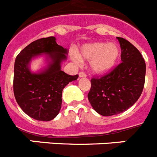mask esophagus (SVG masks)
I'll return each instance as SVG.
<instances>
[{
	"mask_svg": "<svg viewBox=\"0 0 157 157\" xmlns=\"http://www.w3.org/2000/svg\"><path fill=\"white\" fill-rule=\"evenodd\" d=\"M79 77L80 78H84V77H86V74L84 72H80L79 73Z\"/></svg>",
	"mask_w": 157,
	"mask_h": 157,
	"instance_id": "1",
	"label": "esophagus"
}]
</instances>
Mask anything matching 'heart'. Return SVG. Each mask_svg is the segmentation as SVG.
I'll return each instance as SVG.
<instances>
[{
	"label": "heart",
	"instance_id": "b5f03b06",
	"mask_svg": "<svg viewBox=\"0 0 157 157\" xmlns=\"http://www.w3.org/2000/svg\"><path fill=\"white\" fill-rule=\"evenodd\" d=\"M120 55V47L116 43L95 42L84 44L78 54L73 52L71 58L77 63H80L81 60L89 62L92 73L103 75L110 73L116 66Z\"/></svg>",
	"mask_w": 157,
	"mask_h": 157
}]
</instances>
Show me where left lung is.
<instances>
[{"label": "left lung", "instance_id": "left-lung-1", "mask_svg": "<svg viewBox=\"0 0 157 157\" xmlns=\"http://www.w3.org/2000/svg\"><path fill=\"white\" fill-rule=\"evenodd\" d=\"M117 39L122 62L109 74L92 78L88 95L92 108L103 116L126 111L137 101L144 88L146 65L142 55L127 40Z\"/></svg>", "mask_w": 157, "mask_h": 157}]
</instances>
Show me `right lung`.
I'll return each mask as SVG.
<instances>
[{
  "mask_svg": "<svg viewBox=\"0 0 157 157\" xmlns=\"http://www.w3.org/2000/svg\"><path fill=\"white\" fill-rule=\"evenodd\" d=\"M68 53L67 49L56 43L55 37L50 36L32 42L16 57L14 95L20 108L31 118L47 122L60 112L64 88L78 78V75L71 76L62 70ZM40 56L44 58V65L33 72L31 62Z\"/></svg>",
  "mask_w": 157,
  "mask_h": 157,
  "instance_id": "obj_1",
  "label": "right lung"
}]
</instances>
